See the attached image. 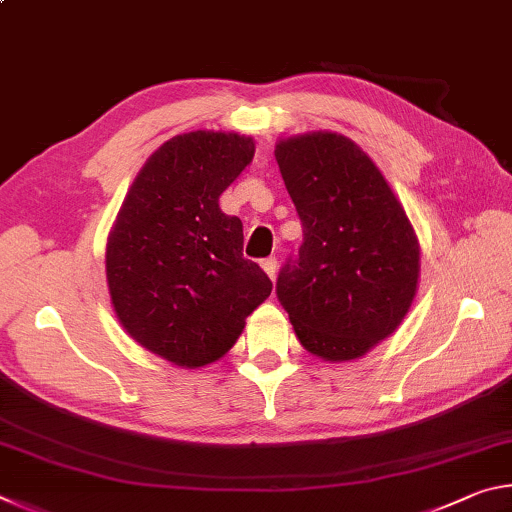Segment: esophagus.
Here are the masks:
<instances>
[{
  "instance_id": "obj_1",
  "label": "esophagus",
  "mask_w": 512,
  "mask_h": 512,
  "mask_svg": "<svg viewBox=\"0 0 512 512\" xmlns=\"http://www.w3.org/2000/svg\"><path fill=\"white\" fill-rule=\"evenodd\" d=\"M262 268H264V273L275 282V277H277V259L275 257L262 259Z\"/></svg>"
}]
</instances>
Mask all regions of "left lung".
Returning a JSON list of instances; mask_svg holds the SVG:
<instances>
[{"instance_id":"1","label":"left lung","mask_w":512,"mask_h":512,"mask_svg":"<svg viewBox=\"0 0 512 512\" xmlns=\"http://www.w3.org/2000/svg\"><path fill=\"white\" fill-rule=\"evenodd\" d=\"M275 160L302 223L298 255L277 275V300L305 350L359 359L411 307L418 239L375 162L345 135L289 137Z\"/></svg>"}]
</instances>
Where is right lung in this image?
<instances>
[{"label": "right lung", "mask_w": 512, "mask_h": 512, "mask_svg": "<svg viewBox=\"0 0 512 512\" xmlns=\"http://www.w3.org/2000/svg\"><path fill=\"white\" fill-rule=\"evenodd\" d=\"M255 155L253 137L194 131L155 151L112 225L106 277L119 323L183 368L221 359L273 282L244 259V225L219 196Z\"/></svg>", "instance_id": "add662e5"}]
</instances>
